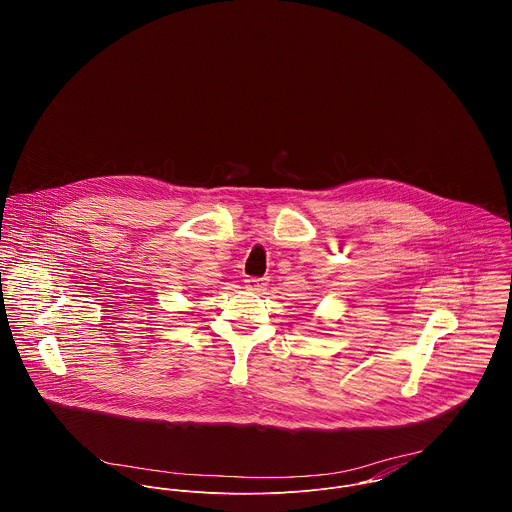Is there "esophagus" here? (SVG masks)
<instances>
[{"label":"esophagus","mask_w":512,"mask_h":512,"mask_svg":"<svg viewBox=\"0 0 512 512\" xmlns=\"http://www.w3.org/2000/svg\"><path fill=\"white\" fill-rule=\"evenodd\" d=\"M264 286H266V282H264V280H260V278H252V276H248V278L244 280V288H246L248 292H262V290H264Z\"/></svg>","instance_id":"esophagus-1"}]
</instances>
